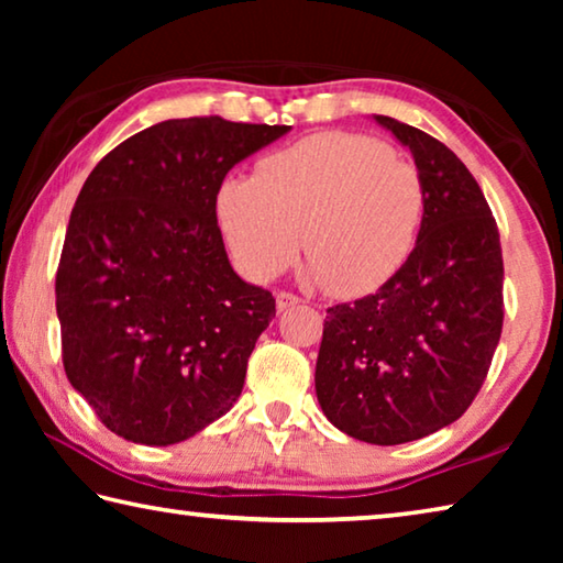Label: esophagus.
I'll list each match as a JSON object with an SVG mask.
<instances>
[{
    "label": "esophagus",
    "mask_w": 563,
    "mask_h": 563,
    "mask_svg": "<svg viewBox=\"0 0 563 563\" xmlns=\"http://www.w3.org/2000/svg\"><path fill=\"white\" fill-rule=\"evenodd\" d=\"M275 302H278V310H290V308H295V305L300 302V298L295 292L280 290L278 295H275Z\"/></svg>",
    "instance_id": "obj_1"
}]
</instances>
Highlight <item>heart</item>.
<instances>
[{
	"label": "heart",
	"instance_id": "1",
	"mask_svg": "<svg viewBox=\"0 0 563 563\" xmlns=\"http://www.w3.org/2000/svg\"><path fill=\"white\" fill-rule=\"evenodd\" d=\"M424 213L419 170L360 133H318L225 180L218 221L251 280H271L310 251L305 273L338 295L375 290L412 253Z\"/></svg>",
	"mask_w": 563,
	"mask_h": 563
}]
</instances>
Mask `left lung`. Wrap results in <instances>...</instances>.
<instances>
[{
	"instance_id": "8db88e82",
	"label": "left lung",
	"mask_w": 563,
	"mask_h": 563,
	"mask_svg": "<svg viewBox=\"0 0 563 563\" xmlns=\"http://www.w3.org/2000/svg\"><path fill=\"white\" fill-rule=\"evenodd\" d=\"M375 119L412 151L422 225L383 288L328 308L316 393L338 430L402 444L452 424L482 389L501 338L504 263L492 208L454 151L409 123Z\"/></svg>"
}]
</instances>
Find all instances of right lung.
I'll return each instance as SVG.
<instances>
[{
    "label": "right lung",
    "instance_id": "right-lung-1",
    "mask_svg": "<svg viewBox=\"0 0 563 563\" xmlns=\"http://www.w3.org/2000/svg\"><path fill=\"white\" fill-rule=\"evenodd\" d=\"M288 131L161 121L109 151L76 198L56 268L62 360L123 440L184 442L241 395L275 298L233 273L216 201L238 161Z\"/></svg>",
    "mask_w": 563,
    "mask_h": 563
}]
</instances>
